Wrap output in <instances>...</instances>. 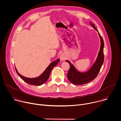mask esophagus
<instances>
[{"label":"esophagus","instance_id":"1","mask_svg":"<svg viewBox=\"0 0 121 121\" xmlns=\"http://www.w3.org/2000/svg\"><path fill=\"white\" fill-rule=\"evenodd\" d=\"M60 59L61 61H64L65 59V56L64 54H62L60 56Z\"/></svg>","mask_w":121,"mask_h":121}]
</instances>
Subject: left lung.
Returning <instances> with one entry per match:
<instances>
[{
	"mask_svg": "<svg viewBox=\"0 0 121 121\" xmlns=\"http://www.w3.org/2000/svg\"><path fill=\"white\" fill-rule=\"evenodd\" d=\"M89 22L91 25L98 32L94 24L90 21ZM98 34L100 41L99 51L95 62L89 69V70L84 72H79L77 70L74 65L71 64L68 60H65V62L68 63L70 65V68L68 72L67 77L68 80L72 84L80 85L88 83L96 78L99 73L100 68L104 62V54H103L104 42L99 32Z\"/></svg>",
	"mask_w": 121,
	"mask_h": 121,
	"instance_id": "1",
	"label": "left lung"
}]
</instances>
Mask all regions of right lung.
Here are the masks:
<instances>
[{
    "label": "right lung",
    "mask_w": 121,
    "mask_h": 121,
    "mask_svg": "<svg viewBox=\"0 0 121 121\" xmlns=\"http://www.w3.org/2000/svg\"><path fill=\"white\" fill-rule=\"evenodd\" d=\"M60 62L59 58H57L56 60L54 61L53 62L50 63V64L47 66V67L45 69V70L39 76L33 78H29L25 77L21 74H20L15 67L16 71L19 75V76L26 83L35 86H41L45 83L46 81L48 80L50 77V75L51 72L52 70V69L57 65V64Z\"/></svg>",
    "instance_id": "right-lung-1"
}]
</instances>
